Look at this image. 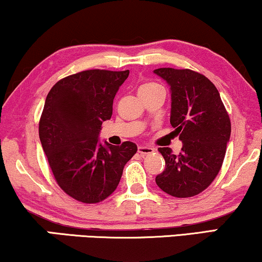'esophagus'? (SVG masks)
I'll return each instance as SVG.
<instances>
[{"label": "esophagus", "instance_id": "1", "mask_svg": "<svg viewBox=\"0 0 262 262\" xmlns=\"http://www.w3.org/2000/svg\"><path fill=\"white\" fill-rule=\"evenodd\" d=\"M138 152L141 154L142 156H146V155H150V154L154 152V149L152 148H149V146H138Z\"/></svg>", "mask_w": 262, "mask_h": 262}]
</instances>
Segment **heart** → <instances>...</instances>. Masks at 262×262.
<instances>
[{"mask_svg":"<svg viewBox=\"0 0 262 262\" xmlns=\"http://www.w3.org/2000/svg\"><path fill=\"white\" fill-rule=\"evenodd\" d=\"M157 87H160L159 84L157 83H152V82H149V83H144V84H142L141 87H139V93H145V92H149V91H151V89H154V88H157Z\"/></svg>","mask_w":262,"mask_h":262,"instance_id":"b5f03b06","label":"heart"}]
</instances>
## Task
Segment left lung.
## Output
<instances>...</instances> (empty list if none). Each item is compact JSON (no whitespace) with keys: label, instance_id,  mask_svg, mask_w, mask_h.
<instances>
[{"label":"left lung","instance_id":"left-lung-1","mask_svg":"<svg viewBox=\"0 0 262 262\" xmlns=\"http://www.w3.org/2000/svg\"><path fill=\"white\" fill-rule=\"evenodd\" d=\"M154 73L170 85V124L182 141L179 154L159 149L166 169L157 175L156 184L177 198L194 196L220 173L230 138V118L217 88L203 74L173 68Z\"/></svg>","mask_w":262,"mask_h":262}]
</instances>
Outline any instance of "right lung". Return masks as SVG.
I'll list each match as a JSON object with an SVG mask.
<instances>
[{"label": "right lung", "mask_w": 262, "mask_h": 262, "mask_svg": "<svg viewBox=\"0 0 262 262\" xmlns=\"http://www.w3.org/2000/svg\"><path fill=\"white\" fill-rule=\"evenodd\" d=\"M127 76L128 70H84L59 80L46 96L39 138L57 185L77 202L96 204L112 194L137 152L132 142L103 146L98 141Z\"/></svg>", "instance_id": "add662e5"}]
</instances>
